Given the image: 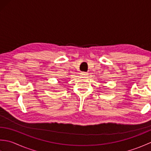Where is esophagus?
<instances>
[{"mask_svg": "<svg viewBox=\"0 0 151 151\" xmlns=\"http://www.w3.org/2000/svg\"><path fill=\"white\" fill-rule=\"evenodd\" d=\"M81 75L82 76H86V77H87V76H88V73H86V72H82L81 73Z\"/></svg>", "mask_w": 151, "mask_h": 151, "instance_id": "34e87169", "label": "esophagus"}]
</instances>
